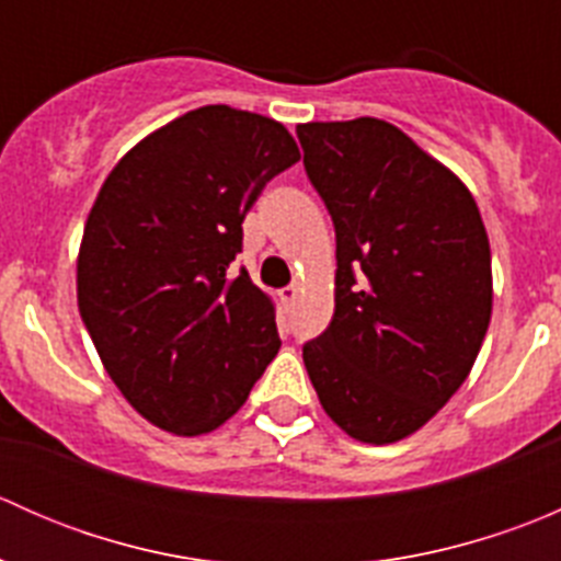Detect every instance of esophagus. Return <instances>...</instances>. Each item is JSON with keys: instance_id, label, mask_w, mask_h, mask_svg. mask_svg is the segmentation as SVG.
<instances>
[{"instance_id": "1", "label": "esophagus", "mask_w": 561, "mask_h": 561, "mask_svg": "<svg viewBox=\"0 0 561 561\" xmlns=\"http://www.w3.org/2000/svg\"><path fill=\"white\" fill-rule=\"evenodd\" d=\"M298 293H301V287L298 285H290V287H285V290H279L282 304H293L298 298Z\"/></svg>"}]
</instances>
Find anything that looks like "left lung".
Here are the masks:
<instances>
[{
  "mask_svg": "<svg viewBox=\"0 0 561 561\" xmlns=\"http://www.w3.org/2000/svg\"><path fill=\"white\" fill-rule=\"evenodd\" d=\"M304 168L336 230V309L304 344L322 410L388 445L461 388L491 320L478 203L382 118L298 124Z\"/></svg>",
  "mask_w": 561,
  "mask_h": 561,
  "instance_id": "obj_1",
  "label": "left lung"
}]
</instances>
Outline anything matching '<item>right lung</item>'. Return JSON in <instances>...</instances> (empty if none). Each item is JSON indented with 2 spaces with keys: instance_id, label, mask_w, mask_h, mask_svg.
<instances>
[{
  "instance_id": "1",
  "label": "right lung",
  "mask_w": 561,
  "mask_h": 561,
  "mask_svg": "<svg viewBox=\"0 0 561 561\" xmlns=\"http://www.w3.org/2000/svg\"><path fill=\"white\" fill-rule=\"evenodd\" d=\"M301 160L274 118L206 105L105 179L78 254V309L124 399L181 437L239 412L279 353L274 304L233 276L247 211Z\"/></svg>"
}]
</instances>
